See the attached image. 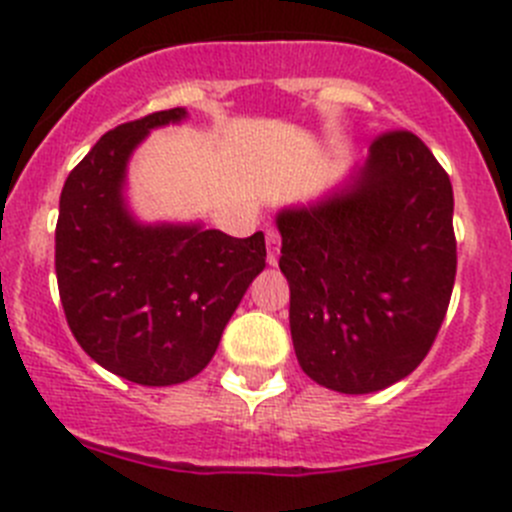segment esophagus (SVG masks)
<instances>
[{
    "mask_svg": "<svg viewBox=\"0 0 512 512\" xmlns=\"http://www.w3.org/2000/svg\"><path fill=\"white\" fill-rule=\"evenodd\" d=\"M280 260V234L275 229H267V262L278 265Z\"/></svg>",
    "mask_w": 512,
    "mask_h": 512,
    "instance_id": "esophagus-1",
    "label": "esophagus"
}]
</instances>
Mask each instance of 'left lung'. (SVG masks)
<instances>
[{
    "mask_svg": "<svg viewBox=\"0 0 512 512\" xmlns=\"http://www.w3.org/2000/svg\"><path fill=\"white\" fill-rule=\"evenodd\" d=\"M452 212L422 138L389 131L341 189L278 214L295 356L315 384L371 394L422 364L455 285Z\"/></svg>",
    "mask_w": 512,
    "mask_h": 512,
    "instance_id": "obj_1",
    "label": "left lung"
}]
</instances>
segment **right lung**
I'll return each instance as SVG.
<instances>
[{"label":"right lung","mask_w":512,"mask_h":512,"mask_svg":"<svg viewBox=\"0 0 512 512\" xmlns=\"http://www.w3.org/2000/svg\"><path fill=\"white\" fill-rule=\"evenodd\" d=\"M184 108L105 133L60 194L55 272L75 341L95 364L141 386L189 381L265 267V234L237 240L202 224H141L128 209V159Z\"/></svg>","instance_id":"right-lung-1"}]
</instances>
